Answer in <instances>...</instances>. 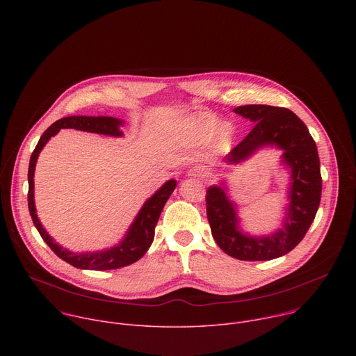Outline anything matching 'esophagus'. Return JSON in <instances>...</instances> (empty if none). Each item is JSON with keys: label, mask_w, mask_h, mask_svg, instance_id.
<instances>
[{"label": "esophagus", "mask_w": 356, "mask_h": 356, "mask_svg": "<svg viewBox=\"0 0 356 356\" xmlns=\"http://www.w3.org/2000/svg\"><path fill=\"white\" fill-rule=\"evenodd\" d=\"M209 170L207 168L204 166H194L188 170V176H193V177H200V179H206L209 177Z\"/></svg>", "instance_id": "obj_1"}]
</instances>
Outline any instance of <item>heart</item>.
I'll return each mask as SVG.
<instances>
[{"mask_svg":"<svg viewBox=\"0 0 356 356\" xmlns=\"http://www.w3.org/2000/svg\"><path fill=\"white\" fill-rule=\"evenodd\" d=\"M194 124L195 125L191 128L190 135H191V138H197V139L204 138L209 134V131L213 128V121H210V122L195 121ZM231 135H232V127L229 124H221L217 129V134H216L218 142L228 140L231 138Z\"/></svg>","mask_w":356,"mask_h":356,"instance_id":"1","label":"heart"}]
</instances>
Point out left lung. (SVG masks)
Here are the masks:
<instances>
[{"label":"left lung","instance_id":"1","mask_svg":"<svg viewBox=\"0 0 356 356\" xmlns=\"http://www.w3.org/2000/svg\"><path fill=\"white\" fill-rule=\"evenodd\" d=\"M234 113L255 122V127L225 156V162L241 163L262 146L280 147L283 163L291 172L290 202L280 229L266 236H250L239 229L235 204L225 194V187L211 186L206 195L211 234L217 245L235 259H276L301 242L316 218L323 187L317 146L307 127L287 108L250 104Z\"/></svg>","mask_w":356,"mask_h":356}]
</instances>
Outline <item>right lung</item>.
<instances>
[{
    "label": "right lung",
    "instance_id": "right-lung-1",
    "mask_svg": "<svg viewBox=\"0 0 356 356\" xmlns=\"http://www.w3.org/2000/svg\"><path fill=\"white\" fill-rule=\"evenodd\" d=\"M122 124L124 122L121 120L114 117H86V115L65 117L54 122L43 132V135L40 136L35 150L31 155L29 169H28V184H29L28 207H29V214L32 217L33 225L36 227V229L39 231L42 239L47 243V246L52 249L60 259H63L65 262L70 264L77 269L110 270V269H120L139 261L145 255L152 242H154L155 227L158 224V220L161 217V213L166 204L168 198L176 188L177 181L176 180L166 181L154 195L145 201V204L142 206L140 211L138 213L136 218L134 220L132 225L129 227L121 243L99 252L76 253L56 243L54 238L44 231L40 221L38 220L35 200H33V173H35L36 161L40 150L47 143V140L52 136H55L63 128H73L79 131L110 135V136H122V131H120V127Z\"/></svg>",
    "mask_w": 356,
    "mask_h": 356
}]
</instances>
